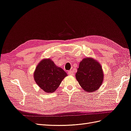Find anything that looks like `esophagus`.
<instances>
[{"label": "esophagus", "mask_w": 131, "mask_h": 131, "mask_svg": "<svg viewBox=\"0 0 131 131\" xmlns=\"http://www.w3.org/2000/svg\"><path fill=\"white\" fill-rule=\"evenodd\" d=\"M68 74L70 75H74V71H68Z\"/></svg>", "instance_id": "1"}]
</instances>
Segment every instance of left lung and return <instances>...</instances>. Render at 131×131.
I'll return each mask as SVG.
<instances>
[{
    "mask_svg": "<svg viewBox=\"0 0 131 131\" xmlns=\"http://www.w3.org/2000/svg\"><path fill=\"white\" fill-rule=\"evenodd\" d=\"M75 77L82 88L91 93L102 85L104 74L99 62L91 57H85L80 62Z\"/></svg>",
    "mask_w": 131,
    "mask_h": 131,
    "instance_id": "8db88e82",
    "label": "left lung"
}]
</instances>
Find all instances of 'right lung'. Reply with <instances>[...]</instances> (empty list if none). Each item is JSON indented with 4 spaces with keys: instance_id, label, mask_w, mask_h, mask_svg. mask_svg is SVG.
Masks as SVG:
<instances>
[{
    "instance_id": "right-lung-1",
    "label": "right lung",
    "mask_w": 131,
    "mask_h": 131,
    "mask_svg": "<svg viewBox=\"0 0 131 131\" xmlns=\"http://www.w3.org/2000/svg\"><path fill=\"white\" fill-rule=\"evenodd\" d=\"M67 76L66 72L57 66L50 59H43L37 66L34 72V79L45 92L53 93Z\"/></svg>"
}]
</instances>
